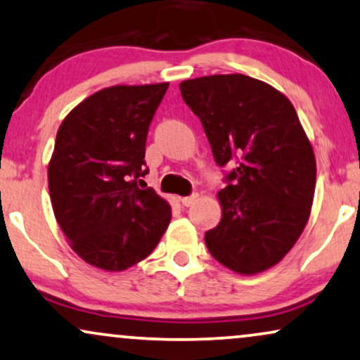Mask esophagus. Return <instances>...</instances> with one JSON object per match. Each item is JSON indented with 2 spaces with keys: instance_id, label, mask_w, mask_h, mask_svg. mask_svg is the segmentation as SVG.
Instances as JSON below:
<instances>
[{
  "instance_id": "obj_1",
  "label": "esophagus",
  "mask_w": 360,
  "mask_h": 360,
  "mask_svg": "<svg viewBox=\"0 0 360 360\" xmlns=\"http://www.w3.org/2000/svg\"><path fill=\"white\" fill-rule=\"evenodd\" d=\"M198 198H200L198 193H191L190 197H184V198H181V205H184V207H191V205L197 202Z\"/></svg>"
}]
</instances>
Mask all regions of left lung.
I'll return each mask as SVG.
<instances>
[{
	"label": "left lung",
	"mask_w": 360,
	"mask_h": 360,
	"mask_svg": "<svg viewBox=\"0 0 360 360\" xmlns=\"http://www.w3.org/2000/svg\"><path fill=\"white\" fill-rule=\"evenodd\" d=\"M202 120L220 167L235 162L218 193L221 221L205 233L210 255L240 274L284 258L304 230L316 186V158L286 96L245 74L180 84Z\"/></svg>",
	"instance_id": "8db88e82"
}]
</instances>
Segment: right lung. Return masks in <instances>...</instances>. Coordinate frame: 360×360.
Masks as SVG:
<instances>
[{
  "mask_svg": "<svg viewBox=\"0 0 360 360\" xmlns=\"http://www.w3.org/2000/svg\"><path fill=\"white\" fill-rule=\"evenodd\" d=\"M169 82L102 89L69 112L48 169L51 203L71 248L96 268L122 271L158 245L172 212L152 188L146 142Z\"/></svg>",
  "mask_w": 360,
  "mask_h": 360,
  "instance_id": "add662e5",
  "label": "right lung"
}]
</instances>
